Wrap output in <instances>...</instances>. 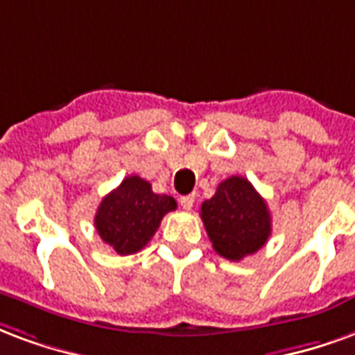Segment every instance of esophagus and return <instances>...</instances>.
Segmentation results:
<instances>
[{
	"instance_id": "1",
	"label": "esophagus",
	"mask_w": 355,
	"mask_h": 355,
	"mask_svg": "<svg viewBox=\"0 0 355 355\" xmlns=\"http://www.w3.org/2000/svg\"><path fill=\"white\" fill-rule=\"evenodd\" d=\"M180 204L183 209H191L195 206V195H187V196H181Z\"/></svg>"
}]
</instances>
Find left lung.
<instances>
[{
    "label": "left lung",
    "instance_id": "8db88e82",
    "mask_svg": "<svg viewBox=\"0 0 355 355\" xmlns=\"http://www.w3.org/2000/svg\"><path fill=\"white\" fill-rule=\"evenodd\" d=\"M200 217L214 250L229 261L259 252L272 231L265 198L242 175L221 181L200 206Z\"/></svg>",
    "mask_w": 355,
    "mask_h": 355
}]
</instances>
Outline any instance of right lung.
<instances>
[{
    "label": "right lung",
    "instance_id": "obj_1",
    "mask_svg": "<svg viewBox=\"0 0 355 355\" xmlns=\"http://www.w3.org/2000/svg\"><path fill=\"white\" fill-rule=\"evenodd\" d=\"M175 208L172 196L157 195L149 181L128 175L102 198L94 217L96 231L119 255H130L146 248L162 217Z\"/></svg>",
    "mask_w": 355,
    "mask_h": 355
}]
</instances>
